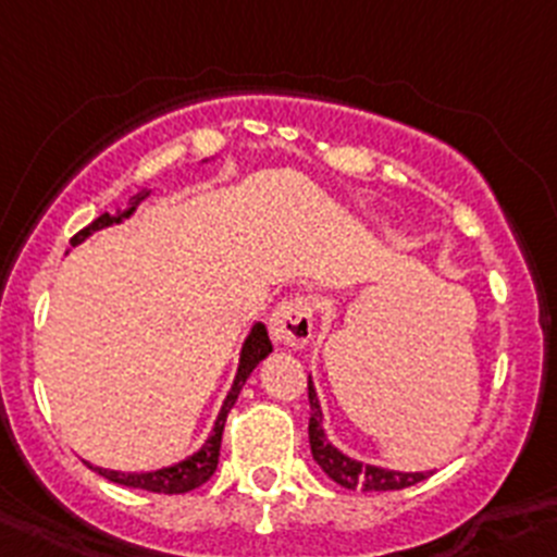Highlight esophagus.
Segmentation results:
<instances>
[{
	"mask_svg": "<svg viewBox=\"0 0 557 557\" xmlns=\"http://www.w3.org/2000/svg\"><path fill=\"white\" fill-rule=\"evenodd\" d=\"M269 332L285 349H302L313 337V305L305 296H294L277 305L269 321Z\"/></svg>",
	"mask_w": 557,
	"mask_h": 557,
	"instance_id": "obj_1",
	"label": "esophagus"
}]
</instances>
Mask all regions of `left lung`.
<instances>
[{"instance_id": "8db88e82", "label": "left lung", "mask_w": 557, "mask_h": 557, "mask_svg": "<svg viewBox=\"0 0 557 557\" xmlns=\"http://www.w3.org/2000/svg\"><path fill=\"white\" fill-rule=\"evenodd\" d=\"M308 398H310V454H313L315 465L326 472L335 483H341L343 490H362V492H393L407 490L414 483L425 481L431 472H398V470H382V467L362 465V461L349 459L346 454L330 445L321 425V407L319 396H315L313 382L308 379Z\"/></svg>"}]
</instances>
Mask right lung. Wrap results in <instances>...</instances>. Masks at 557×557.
<instances>
[{
	"label": "right lung",
	"instance_id": "obj_1",
	"mask_svg": "<svg viewBox=\"0 0 557 557\" xmlns=\"http://www.w3.org/2000/svg\"><path fill=\"white\" fill-rule=\"evenodd\" d=\"M145 197H148V191H139L126 211H117V214H101L98 220H92L90 225L82 227V231L71 238V244L85 242L92 231H101V227L114 225V222H121V220H126V216H132L134 208H137ZM269 351H272V341H269L267 326L255 324L252 332H249V337L244 341L242 360H238V373H236V379H233L231 393H227L225 404H222V409H220V418H216V423H214V434L208 436L206 445H202L195 456H189V459L178 461V465H173V467H161V470H153V472H114V470H103V467H92V470H96L98 475L107 478V481L128 486V490L159 492V495H184V492H191V490H197V486H202L208 478L214 475L216 461H220L222 431H225L227 412H231L233 404H236L238 393H242V387H244V382H247L249 373L255 371V366H258L263 357H269Z\"/></svg>",
	"mask_w": 557,
	"mask_h": 557
}]
</instances>
